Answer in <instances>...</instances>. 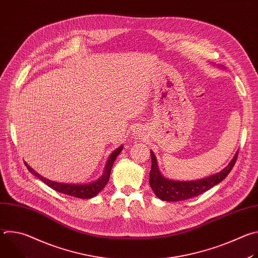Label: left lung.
<instances>
[{"label": "left lung", "mask_w": 258, "mask_h": 258, "mask_svg": "<svg viewBox=\"0 0 258 258\" xmlns=\"http://www.w3.org/2000/svg\"><path fill=\"white\" fill-rule=\"evenodd\" d=\"M150 153L152 159V166L149 179L150 186L154 194L159 199L168 202L187 200L211 189L212 187H214L227 177V175L230 173L233 166L235 165L238 157L237 151L231 162L224 169L207 177L195 180H175L166 178L164 175H162L158 168L156 156L154 155L153 151H151Z\"/></svg>", "instance_id": "8db88e82"}]
</instances>
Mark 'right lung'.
<instances>
[{"label":"right lung","mask_w":258,"mask_h":258,"mask_svg":"<svg viewBox=\"0 0 258 258\" xmlns=\"http://www.w3.org/2000/svg\"><path fill=\"white\" fill-rule=\"evenodd\" d=\"M123 148V146H119L117 149H115L111 154H110L103 174L97 178L94 181L88 182V183H65V182H59V181H54L51 179H48L46 177H44L43 175L39 174L35 170H33L26 162L25 165L27 167V169L38 178H40L42 181H44L47 186H49L50 188H52L53 190L65 194V195H69L72 197H77V198H81V199H91L95 196H97L103 189L104 187L107 185V182L109 180L110 177V172H111V168L112 165L116 159V157L119 155V153L121 152Z\"/></svg>","instance_id":"obj_1"}]
</instances>
